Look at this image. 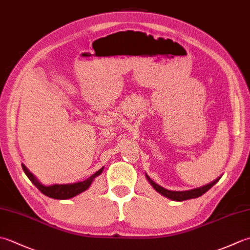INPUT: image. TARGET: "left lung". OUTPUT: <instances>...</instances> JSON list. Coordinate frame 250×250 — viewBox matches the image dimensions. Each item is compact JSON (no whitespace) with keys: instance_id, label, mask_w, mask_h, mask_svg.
I'll use <instances>...</instances> for the list:
<instances>
[{"instance_id":"left-lung-1","label":"left lung","mask_w":250,"mask_h":250,"mask_svg":"<svg viewBox=\"0 0 250 250\" xmlns=\"http://www.w3.org/2000/svg\"><path fill=\"white\" fill-rule=\"evenodd\" d=\"M146 178L148 179V182L150 183V185L153 187L156 191H158L159 193L167 196V198L171 199L173 201H185V200H189V199H195V198H199L202 194H204L206 191H208L213 186L218 182L220 179V177L218 179H215L213 183H210L206 186H203V187H200V188H195L192 190H187V191H171V190H167L166 188L161 187V186L157 185L153 180L150 179V177L148 176L146 174Z\"/></svg>"}]
</instances>
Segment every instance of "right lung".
<instances>
[{"label": "right lung", "mask_w": 250, "mask_h": 250, "mask_svg": "<svg viewBox=\"0 0 250 250\" xmlns=\"http://www.w3.org/2000/svg\"><path fill=\"white\" fill-rule=\"evenodd\" d=\"M21 166H22L23 172L25 173L26 176H28V178L31 180L32 184H33L42 193H44L45 195L49 196V198L57 199V200L71 199V198H74V196H76L77 194L83 192V191H86L93 183L94 178L98 177L99 175H101V173L103 172V168H104V167L102 168H100L98 172H95L89 178L83 180V182L74 183V184H65V185L55 184V185H50V186H44L36 179V177L29 171L28 168H26L24 164H21Z\"/></svg>", "instance_id": "add662e5"}]
</instances>
